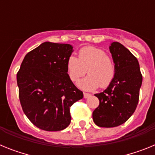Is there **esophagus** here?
<instances>
[{
  "label": "esophagus",
  "mask_w": 155,
  "mask_h": 155,
  "mask_svg": "<svg viewBox=\"0 0 155 155\" xmlns=\"http://www.w3.org/2000/svg\"><path fill=\"white\" fill-rule=\"evenodd\" d=\"M90 96H91V94H89V93H84V98H89Z\"/></svg>",
  "instance_id": "1"
}]
</instances>
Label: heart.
<instances>
[{"label": "heart", "mask_w": 155, "mask_h": 155, "mask_svg": "<svg viewBox=\"0 0 155 155\" xmlns=\"http://www.w3.org/2000/svg\"><path fill=\"white\" fill-rule=\"evenodd\" d=\"M78 85L81 89L91 91L108 87L114 79L116 69L112 59L104 50L94 46H85L78 52V58L71 55L67 61V71L71 81H77L84 74Z\"/></svg>", "instance_id": "heart-1"}]
</instances>
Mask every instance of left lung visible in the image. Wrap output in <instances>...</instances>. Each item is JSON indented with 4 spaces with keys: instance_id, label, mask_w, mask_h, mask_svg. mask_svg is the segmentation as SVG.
Returning a JSON list of instances; mask_svg holds the SVG:
<instances>
[{
    "instance_id": "1",
    "label": "left lung",
    "mask_w": 155,
    "mask_h": 155,
    "mask_svg": "<svg viewBox=\"0 0 155 155\" xmlns=\"http://www.w3.org/2000/svg\"><path fill=\"white\" fill-rule=\"evenodd\" d=\"M116 74L103 92L94 95L99 105L92 113L93 121L100 127H115L124 124L136 109L139 101L142 74L137 59L118 42L109 46Z\"/></svg>"
}]
</instances>
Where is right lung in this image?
<instances>
[{
  "label": "right lung",
  "mask_w": 155,
  "mask_h": 155,
  "mask_svg": "<svg viewBox=\"0 0 155 155\" xmlns=\"http://www.w3.org/2000/svg\"><path fill=\"white\" fill-rule=\"evenodd\" d=\"M72 52L70 44L45 42L27 53L17 73L23 112L41 130L67 128L71 120L70 108L83 98L67 71Z\"/></svg>",
  "instance_id": "obj_1"
}]
</instances>
